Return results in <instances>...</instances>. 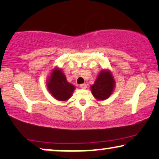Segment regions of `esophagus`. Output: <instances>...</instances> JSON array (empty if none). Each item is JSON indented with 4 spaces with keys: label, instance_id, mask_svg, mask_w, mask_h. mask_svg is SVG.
<instances>
[{
    "label": "esophagus",
    "instance_id": "obj_1",
    "mask_svg": "<svg viewBox=\"0 0 159 159\" xmlns=\"http://www.w3.org/2000/svg\"><path fill=\"white\" fill-rule=\"evenodd\" d=\"M80 88H82V89H86L87 88V84H81L80 85Z\"/></svg>",
    "mask_w": 159,
    "mask_h": 159
}]
</instances>
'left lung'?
<instances>
[{
    "label": "left lung",
    "instance_id": "1",
    "mask_svg": "<svg viewBox=\"0 0 159 159\" xmlns=\"http://www.w3.org/2000/svg\"><path fill=\"white\" fill-rule=\"evenodd\" d=\"M116 81L109 69H103L98 73L94 84L90 86L91 93L98 101L108 99L114 92Z\"/></svg>",
    "mask_w": 159,
    "mask_h": 159
}]
</instances>
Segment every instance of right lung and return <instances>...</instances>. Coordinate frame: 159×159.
Instances as JSON below:
<instances>
[{"label": "right lung", "instance_id": "right-lung-1", "mask_svg": "<svg viewBox=\"0 0 159 159\" xmlns=\"http://www.w3.org/2000/svg\"><path fill=\"white\" fill-rule=\"evenodd\" d=\"M46 84L52 96L59 101H68L75 90V87L67 81L63 70L58 66L51 70Z\"/></svg>", "mask_w": 159, "mask_h": 159}]
</instances>
